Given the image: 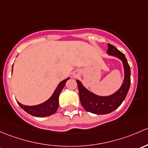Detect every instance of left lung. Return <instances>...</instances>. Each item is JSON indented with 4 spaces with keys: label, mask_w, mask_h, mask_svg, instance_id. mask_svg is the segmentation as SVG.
<instances>
[{
    "label": "left lung",
    "mask_w": 148,
    "mask_h": 148,
    "mask_svg": "<svg viewBox=\"0 0 148 148\" xmlns=\"http://www.w3.org/2000/svg\"><path fill=\"white\" fill-rule=\"evenodd\" d=\"M107 53L110 56L120 58L124 66V81L121 88L115 93L110 96H98L89 92L79 80H76L81 105L87 111L97 115L108 114L116 110L125 98L130 85V68L125 55L110 43L108 44Z\"/></svg>",
    "instance_id": "8db88e82"
}]
</instances>
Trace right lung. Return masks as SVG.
I'll return each mask as SVG.
<instances>
[{"label":"right lung","instance_id":"obj_1","mask_svg":"<svg viewBox=\"0 0 148 148\" xmlns=\"http://www.w3.org/2000/svg\"><path fill=\"white\" fill-rule=\"evenodd\" d=\"M68 79H69V77L64 80L63 81L60 82V84L58 85V86L57 87V88L55 90L54 93L53 94V95L45 103L38 105V106H23V105L21 104L18 102V105L25 112H27L30 115H33V116L47 117L53 115L57 111L58 108L59 95H60V92L63 90L65 85V83H66Z\"/></svg>","mask_w":148,"mask_h":148}]
</instances>
